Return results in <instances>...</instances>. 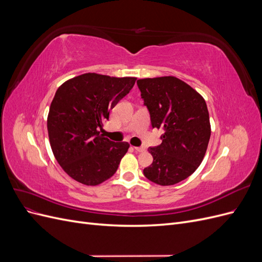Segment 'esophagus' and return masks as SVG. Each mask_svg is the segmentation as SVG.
Here are the masks:
<instances>
[{
    "instance_id": "obj_1",
    "label": "esophagus",
    "mask_w": 262,
    "mask_h": 262,
    "mask_svg": "<svg viewBox=\"0 0 262 262\" xmlns=\"http://www.w3.org/2000/svg\"><path fill=\"white\" fill-rule=\"evenodd\" d=\"M134 149H136L137 152H144L145 147H143V146H134Z\"/></svg>"
}]
</instances>
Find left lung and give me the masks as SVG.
I'll return each mask as SVG.
<instances>
[{
  "instance_id": "8db88e82",
  "label": "left lung",
  "mask_w": 262,
  "mask_h": 262,
  "mask_svg": "<svg viewBox=\"0 0 262 262\" xmlns=\"http://www.w3.org/2000/svg\"><path fill=\"white\" fill-rule=\"evenodd\" d=\"M152 126L164 131L161 145L149 147L153 163L143 169L156 185L171 186L195 171L207 152L211 124L201 95L176 76L140 78Z\"/></svg>"
}]
</instances>
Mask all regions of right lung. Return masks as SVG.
Returning <instances> with one entry per match:
<instances>
[{"label":"right lung","instance_id":"right-lung-1","mask_svg":"<svg viewBox=\"0 0 262 262\" xmlns=\"http://www.w3.org/2000/svg\"><path fill=\"white\" fill-rule=\"evenodd\" d=\"M136 81L85 73L55 92L47 119L51 149L62 169L80 184L97 186L113 177L128 152V142L109 141L99 129Z\"/></svg>","mask_w":262,"mask_h":262}]
</instances>
